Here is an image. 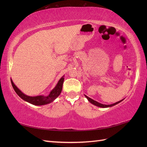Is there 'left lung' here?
<instances>
[{
    "label": "left lung",
    "instance_id": "1",
    "mask_svg": "<svg viewBox=\"0 0 147 147\" xmlns=\"http://www.w3.org/2000/svg\"><path fill=\"white\" fill-rule=\"evenodd\" d=\"M85 96H86V98L88 99V100L89 101H90L91 104H94V105H96V106H97V107H102V108H105V107H112V106H113V105H116V104L119 103L120 102H121V101L123 100H120V101H118V102H116V103H114V104H111V105H104V104H100V103H99V102H97V101H95V100H92V99L90 98V97H88L87 96H86V95H85Z\"/></svg>",
    "mask_w": 147,
    "mask_h": 147
}]
</instances>
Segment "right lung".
<instances>
[{"instance_id":"right-lung-1","label":"right lung","mask_w":147,"mask_h":147,"mask_svg":"<svg viewBox=\"0 0 147 147\" xmlns=\"http://www.w3.org/2000/svg\"><path fill=\"white\" fill-rule=\"evenodd\" d=\"M64 80V78L63 77L60 79V80L59 81L58 83L57 84L56 86L51 91L50 94H49L48 96H35V97L28 96L27 95H25L24 94H23V93L15 85V84L13 83L11 79V83L15 91L22 99L24 100L25 101H27L28 102H29L30 104H32L33 105H45V104L50 103V102L54 100L56 97L59 96V95L61 94V92L62 91V90H63Z\"/></svg>"}]
</instances>
